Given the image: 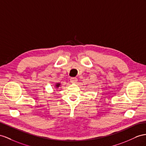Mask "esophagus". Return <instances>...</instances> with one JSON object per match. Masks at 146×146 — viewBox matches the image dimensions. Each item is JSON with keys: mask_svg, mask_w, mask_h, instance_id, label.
<instances>
[{"mask_svg": "<svg viewBox=\"0 0 146 146\" xmlns=\"http://www.w3.org/2000/svg\"><path fill=\"white\" fill-rule=\"evenodd\" d=\"M77 81H78V80H77L76 78L72 77L70 78V82H71V83H75Z\"/></svg>", "mask_w": 146, "mask_h": 146, "instance_id": "obj_1", "label": "esophagus"}]
</instances>
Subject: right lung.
<instances>
[{
    "instance_id": "obj_1",
    "label": "right lung",
    "mask_w": 146,
    "mask_h": 146,
    "mask_svg": "<svg viewBox=\"0 0 146 146\" xmlns=\"http://www.w3.org/2000/svg\"><path fill=\"white\" fill-rule=\"evenodd\" d=\"M59 86H60V84H59V83H57V84H56V86H57V87H58Z\"/></svg>"
}]
</instances>
